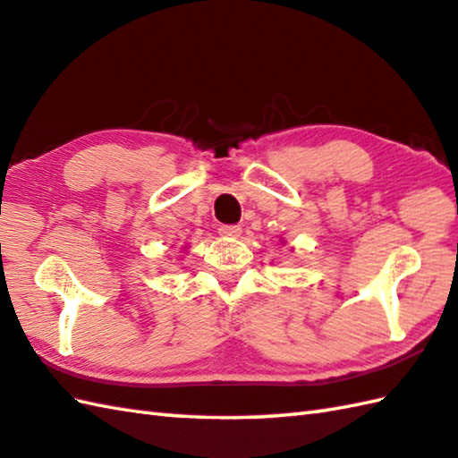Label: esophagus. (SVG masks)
<instances>
[{
  "instance_id": "1",
  "label": "esophagus",
  "mask_w": 458,
  "mask_h": 458,
  "mask_svg": "<svg viewBox=\"0 0 458 458\" xmlns=\"http://www.w3.org/2000/svg\"><path fill=\"white\" fill-rule=\"evenodd\" d=\"M218 234L226 238H238L242 234V226H236V224H222L218 228Z\"/></svg>"
}]
</instances>
